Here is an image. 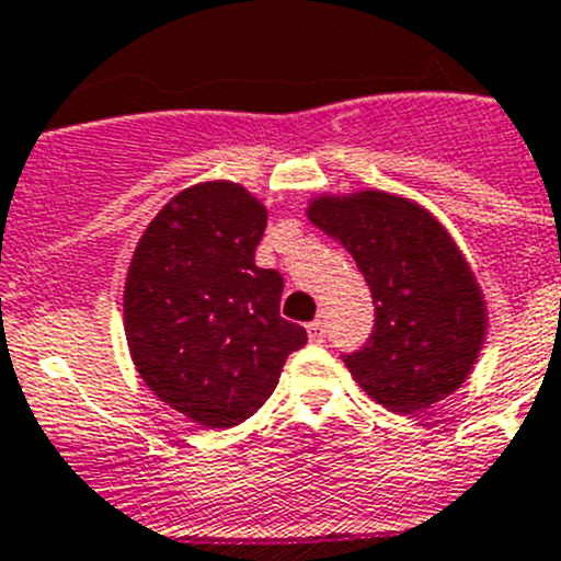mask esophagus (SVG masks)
I'll return each mask as SVG.
<instances>
[{
    "label": "esophagus",
    "instance_id": "obj_1",
    "mask_svg": "<svg viewBox=\"0 0 561 561\" xmlns=\"http://www.w3.org/2000/svg\"><path fill=\"white\" fill-rule=\"evenodd\" d=\"M309 336L314 342H323L325 340V323H323V320H320V317H317V320H311V323H309Z\"/></svg>",
    "mask_w": 561,
    "mask_h": 561
}]
</instances>
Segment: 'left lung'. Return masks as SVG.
I'll use <instances>...</instances> for the list:
<instances>
[{"mask_svg":"<svg viewBox=\"0 0 561 561\" xmlns=\"http://www.w3.org/2000/svg\"><path fill=\"white\" fill-rule=\"evenodd\" d=\"M309 221L354 255L374 331L342 354L359 388L393 413L433 408L463 385L485 336V300L433 213L385 191L317 196Z\"/></svg>","mask_w":561,"mask_h":561,"instance_id":"left-lung-1","label":"left lung"}]
</instances>
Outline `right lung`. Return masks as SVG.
Here are the masks:
<instances>
[{
  "instance_id": "1",
  "label": "right lung",
  "mask_w": 561,
  "mask_h": 561,
  "mask_svg": "<svg viewBox=\"0 0 561 561\" xmlns=\"http://www.w3.org/2000/svg\"><path fill=\"white\" fill-rule=\"evenodd\" d=\"M266 207L236 182L176 193L142 232L123 325L142 381L210 430L236 427L275 390L306 329L280 317L284 277L255 264Z\"/></svg>"
}]
</instances>
